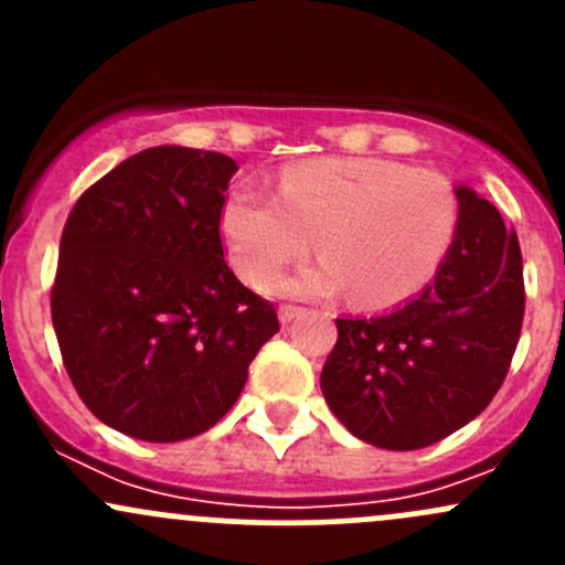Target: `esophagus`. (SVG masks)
<instances>
[{"label": "esophagus", "mask_w": 565, "mask_h": 565, "mask_svg": "<svg viewBox=\"0 0 565 565\" xmlns=\"http://www.w3.org/2000/svg\"><path fill=\"white\" fill-rule=\"evenodd\" d=\"M300 315H303V309H298V306H281V309H278V319H281L284 324L295 322Z\"/></svg>", "instance_id": "obj_1"}]
</instances>
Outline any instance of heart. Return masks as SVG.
I'll list each match as a JSON object with an SVG mask.
<instances>
[{
	"label": "heart",
	"mask_w": 565,
	"mask_h": 565,
	"mask_svg": "<svg viewBox=\"0 0 565 565\" xmlns=\"http://www.w3.org/2000/svg\"><path fill=\"white\" fill-rule=\"evenodd\" d=\"M459 202L448 182L388 158H322L278 177L276 196L241 185L221 207V235L237 273L292 298H352L372 309L418 295L457 241ZM316 241L311 242L310 237Z\"/></svg>",
	"instance_id": "1"
}]
</instances>
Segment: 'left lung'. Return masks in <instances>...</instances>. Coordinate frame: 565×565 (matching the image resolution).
<instances>
[{"mask_svg": "<svg viewBox=\"0 0 565 565\" xmlns=\"http://www.w3.org/2000/svg\"><path fill=\"white\" fill-rule=\"evenodd\" d=\"M454 191L457 241L435 281L388 315L335 319L339 339L319 377L335 418L388 451L440 443L483 413L520 341L516 232L472 188Z\"/></svg>", "mask_w": 565, "mask_h": 565, "instance_id": "obj_1", "label": "left lung"}]
</instances>
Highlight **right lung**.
I'll return each mask as SVG.
<instances>
[{
  "mask_svg": "<svg viewBox=\"0 0 565 565\" xmlns=\"http://www.w3.org/2000/svg\"><path fill=\"white\" fill-rule=\"evenodd\" d=\"M235 172L221 152L150 147L67 215L51 289L62 361L95 418L136 440L177 443L218 424L278 333L276 309L224 262Z\"/></svg>",
  "mask_w": 565,
  "mask_h": 565,
  "instance_id": "obj_1",
  "label": "right lung"
}]
</instances>
